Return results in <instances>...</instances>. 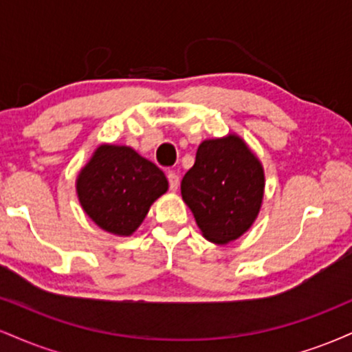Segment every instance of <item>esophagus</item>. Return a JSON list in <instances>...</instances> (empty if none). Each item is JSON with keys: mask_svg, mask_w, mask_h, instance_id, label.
Instances as JSON below:
<instances>
[{"mask_svg": "<svg viewBox=\"0 0 352 352\" xmlns=\"http://www.w3.org/2000/svg\"><path fill=\"white\" fill-rule=\"evenodd\" d=\"M167 179H168V187H170V190H173V192H175L177 188H179V175H177L175 172H168L167 173Z\"/></svg>", "mask_w": 352, "mask_h": 352, "instance_id": "esophagus-1", "label": "esophagus"}]
</instances>
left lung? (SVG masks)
I'll return each mask as SVG.
<instances>
[{
    "instance_id": "1",
    "label": "left lung",
    "mask_w": 352,
    "mask_h": 352,
    "mask_svg": "<svg viewBox=\"0 0 352 352\" xmlns=\"http://www.w3.org/2000/svg\"><path fill=\"white\" fill-rule=\"evenodd\" d=\"M180 188L204 236L225 245L243 235L260 212L263 167L240 137L204 140Z\"/></svg>"
}]
</instances>
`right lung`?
<instances>
[{"label": "right lung", "mask_w": 352, "mask_h": 352, "mask_svg": "<svg viewBox=\"0 0 352 352\" xmlns=\"http://www.w3.org/2000/svg\"><path fill=\"white\" fill-rule=\"evenodd\" d=\"M84 212L114 235H132L168 182L155 164L124 145H100L78 177Z\"/></svg>", "instance_id": "1"}]
</instances>
